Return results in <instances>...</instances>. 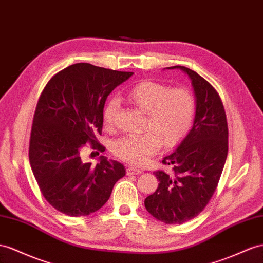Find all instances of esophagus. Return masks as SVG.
<instances>
[{
	"instance_id": "1",
	"label": "esophagus",
	"mask_w": 263,
	"mask_h": 263,
	"mask_svg": "<svg viewBox=\"0 0 263 263\" xmlns=\"http://www.w3.org/2000/svg\"><path fill=\"white\" fill-rule=\"evenodd\" d=\"M141 173H142V171L136 169V167L133 166H129L126 169V176H136V174H141Z\"/></svg>"
}]
</instances>
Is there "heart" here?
<instances>
[{
    "label": "heart",
    "mask_w": 263,
    "mask_h": 263,
    "mask_svg": "<svg viewBox=\"0 0 263 263\" xmlns=\"http://www.w3.org/2000/svg\"><path fill=\"white\" fill-rule=\"evenodd\" d=\"M131 102L146 112L140 134H126L113 142L112 150L121 160L134 165H143L156 154L162 143L171 147L190 132L196 118V100L185 89H171L153 81H143L129 92ZM119 100L111 99L103 111L106 125H113L119 110Z\"/></svg>",
    "instance_id": "obj_1"
}]
</instances>
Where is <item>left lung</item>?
<instances>
[{
    "instance_id": "1",
    "label": "left lung",
    "mask_w": 263,
    "mask_h": 263,
    "mask_svg": "<svg viewBox=\"0 0 263 263\" xmlns=\"http://www.w3.org/2000/svg\"><path fill=\"white\" fill-rule=\"evenodd\" d=\"M191 80L196 118L190 132L163 164L173 173L154 172L159 186L144 200L151 215L166 224H181L203 210L212 198L228 156V124L222 101L214 87L197 72L176 65Z\"/></svg>"
}]
</instances>
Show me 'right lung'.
Masks as SVG:
<instances>
[{
  "label": "right lung",
  "mask_w": 263,
  "mask_h": 263,
  "mask_svg": "<svg viewBox=\"0 0 263 263\" xmlns=\"http://www.w3.org/2000/svg\"><path fill=\"white\" fill-rule=\"evenodd\" d=\"M133 72L89 63L65 67L53 77L39 99L33 118L29 159L49 203L70 217H85L102 208L114 184L125 176L123 164L101 156L97 165L83 162L85 143L103 151L102 132L107 97Z\"/></svg>",
  "instance_id": "obj_1"
}]
</instances>
